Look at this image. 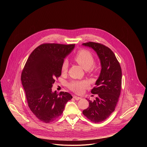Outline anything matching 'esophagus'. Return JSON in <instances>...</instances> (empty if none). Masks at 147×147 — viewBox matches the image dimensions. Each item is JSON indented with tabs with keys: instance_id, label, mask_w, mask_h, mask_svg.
Listing matches in <instances>:
<instances>
[{
	"instance_id": "34e87169",
	"label": "esophagus",
	"mask_w": 147,
	"mask_h": 147,
	"mask_svg": "<svg viewBox=\"0 0 147 147\" xmlns=\"http://www.w3.org/2000/svg\"><path fill=\"white\" fill-rule=\"evenodd\" d=\"M73 97H74V98H75L76 100H81V99H82L81 97H78V96H74Z\"/></svg>"
}]
</instances>
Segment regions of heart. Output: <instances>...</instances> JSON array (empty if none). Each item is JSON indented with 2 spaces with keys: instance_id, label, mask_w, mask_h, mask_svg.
Returning <instances> with one entry per match:
<instances>
[{
  "instance_id": "heart-1",
  "label": "heart",
  "mask_w": 147,
  "mask_h": 147,
  "mask_svg": "<svg viewBox=\"0 0 147 147\" xmlns=\"http://www.w3.org/2000/svg\"><path fill=\"white\" fill-rule=\"evenodd\" d=\"M74 60L85 70H88L93 66L94 59L93 54L88 50H81L74 57ZM68 63L67 61H64L62 65V72H65L67 71ZM88 86V83L85 81H75L69 84V88L77 93H81L84 89Z\"/></svg>"
}]
</instances>
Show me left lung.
I'll list each match as a JSON object with an SVG mask.
<instances>
[{
    "instance_id": "obj_1",
    "label": "left lung",
    "mask_w": 147,
    "mask_h": 147,
    "mask_svg": "<svg viewBox=\"0 0 147 147\" xmlns=\"http://www.w3.org/2000/svg\"><path fill=\"white\" fill-rule=\"evenodd\" d=\"M82 45L96 51L101 66L96 86L91 90L97 97L94 101L86 98L89 106L83 113L93 122H101L115 110L121 93L122 70L115 54L109 47L96 42L84 43Z\"/></svg>"
}]
</instances>
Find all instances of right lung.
I'll list each match as a JSON object with an SVG mask.
<instances>
[{
	"label": "right lung",
	"instance_id": "add662e5",
	"mask_svg": "<svg viewBox=\"0 0 147 147\" xmlns=\"http://www.w3.org/2000/svg\"><path fill=\"white\" fill-rule=\"evenodd\" d=\"M75 45L44 43L29 55L21 73L22 85L28 106L41 121L50 123L61 116L72 98L68 92H52L53 84L62 74L64 58Z\"/></svg>",
	"mask_w": 147,
	"mask_h": 147
}]
</instances>
